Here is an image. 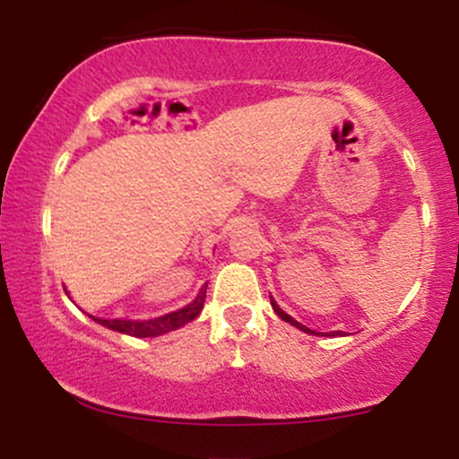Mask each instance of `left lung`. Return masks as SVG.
Returning a JSON list of instances; mask_svg holds the SVG:
<instances>
[{"instance_id": "8db88e82", "label": "left lung", "mask_w": 459, "mask_h": 459, "mask_svg": "<svg viewBox=\"0 0 459 459\" xmlns=\"http://www.w3.org/2000/svg\"><path fill=\"white\" fill-rule=\"evenodd\" d=\"M272 308H273V310H276V315H278V317H281L282 321H287V324L296 325V328H299V330H304V332H308V334H317V332H313V330H310V328H307V325H302V324H299V321H296V319H293V317H289V315H287V313H284V310H282L281 307H278V304H276V302H273V299H272ZM330 334H332V336H334V334H341V332H330Z\"/></svg>"}]
</instances>
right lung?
<instances>
[{
    "instance_id": "obj_1",
    "label": "right lung",
    "mask_w": 459,
    "mask_h": 459,
    "mask_svg": "<svg viewBox=\"0 0 459 459\" xmlns=\"http://www.w3.org/2000/svg\"><path fill=\"white\" fill-rule=\"evenodd\" d=\"M204 298H207V284L200 289L198 298L194 299L192 304H187L186 308L177 310V313H168L163 317L149 319V321H131V319H97L92 317L97 324L105 325V328L123 332V334L129 336H140V339H146V336H160L166 334V332L181 328V325L189 324L192 319H196L200 310L204 307Z\"/></svg>"
}]
</instances>
